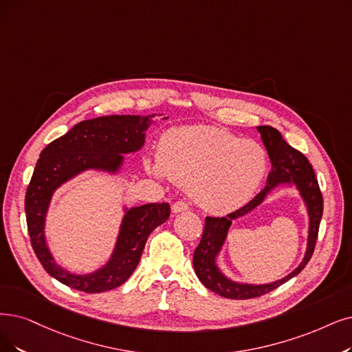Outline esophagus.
<instances>
[{
    "label": "esophagus",
    "instance_id": "obj_1",
    "mask_svg": "<svg viewBox=\"0 0 352 352\" xmlns=\"http://www.w3.org/2000/svg\"><path fill=\"white\" fill-rule=\"evenodd\" d=\"M189 209V205L185 202V201H177L172 205V210L175 214H179V212H184V210H188Z\"/></svg>",
    "mask_w": 352,
    "mask_h": 352
}]
</instances>
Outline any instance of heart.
I'll list each match as a JSON object with an SVG mask.
<instances>
[{
	"label": "heart",
	"instance_id": "obj_1",
	"mask_svg": "<svg viewBox=\"0 0 352 352\" xmlns=\"http://www.w3.org/2000/svg\"><path fill=\"white\" fill-rule=\"evenodd\" d=\"M157 176L188 186L209 212L236 209L256 193L267 172L260 144L215 127H180L166 133L159 156L148 163Z\"/></svg>",
	"mask_w": 352,
	"mask_h": 352
}]
</instances>
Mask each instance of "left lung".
I'll return each mask as SVG.
<instances>
[{"label": "left lung", "mask_w": 352, "mask_h": 352, "mask_svg": "<svg viewBox=\"0 0 352 352\" xmlns=\"http://www.w3.org/2000/svg\"><path fill=\"white\" fill-rule=\"evenodd\" d=\"M257 130L261 134L263 143L272 160V172L269 173V177H267V186L256 196V198H252L243 208L234 210V212L228 214L227 217H206L201 243L193 252L195 273L199 277L202 285L209 290L219 294V296L227 299L243 300L263 296V294L277 289L292 277L299 274L314 254L319 232V223L323 212V198L319 189L318 179L312 168V164L305 157V154L289 146L283 140L282 134L276 129L270 127V125H260ZM278 183L296 184L308 205L311 223L309 224L307 256L296 271L278 283L260 287L235 284L225 278L217 270L214 264V257L224 241V236H226L232 219L245 214L258 206L263 200L266 193Z\"/></svg>", "instance_id": "1"}]
</instances>
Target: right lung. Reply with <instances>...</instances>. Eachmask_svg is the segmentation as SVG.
Wrapping results in <instances>:
<instances>
[{"label": "right lung", "mask_w": 352, "mask_h": 352, "mask_svg": "<svg viewBox=\"0 0 352 352\" xmlns=\"http://www.w3.org/2000/svg\"><path fill=\"white\" fill-rule=\"evenodd\" d=\"M150 118L153 116H109L80 121L40 153L25 192L27 230L38 261L60 283L85 293L121 286L135 270L151 231L170 215V205L166 202L129 209L114 254L104 269L92 274L76 276L63 270L54 263L45 241V217L54 189L87 168L116 172L121 166L122 153L137 151L144 144Z\"/></svg>", "instance_id": "right-lung-1"}]
</instances>
